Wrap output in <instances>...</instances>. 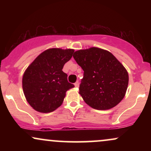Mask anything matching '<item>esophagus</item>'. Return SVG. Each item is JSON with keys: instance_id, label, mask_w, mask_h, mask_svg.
I'll return each instance as SVG.
<instances>
[{"instance_id": "1", "label": "esophagus", "mask_w": 151, "mask_h": 151, "mask_svg": "<svg viewBox=\"0 0 151 151\" xmlns=\"http://www.w3.org/2000/svg\"><path fill=\"white\" fill-rule=\"evenodd\" d=\"M79 82H78V81H76V82L74 83V86H75V87L78 88V87H79Z\"/></svg>"}]
</instances>
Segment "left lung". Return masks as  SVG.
Listing matches in <instances>:
<instances>
[{
    "mask_svg": "<svg viewBox=\"0 0 151 151\" xmlns=\"http://www.w3.org/2000/svg\"><path fill=\"white\" fill-rule=\"evenodd\" d=\"M73 58L84 70L79 94L86 104L97 110L116 106L125 96L129 74L107 50L98 47L79 50Z\"/></svg>",
    "mask_w": 151,
    "mask_h": 151,
    "instance_id": "1",
    "label": "left lung"
}]
</instances>
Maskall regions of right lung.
Masks as SVG:
<instances>
[{
  "label": "right lung",
  "instance_id": "add662e5",
  "mask_svg": "<svg viewBox=\"0 0 151 151\" xmlns=\"http://www.w3.org/2000/svg\"><path fill=\"white\" fill-rule=\"evenodd\" d=\"M74 52L73 49L46 50L26 69L22 77V89L27 101L35 111H54L62 105L66 91L74 87L62 71Z\"/></svg>",
  "mask_w": 151,
  "mask_h": 151
}]
</instances>
